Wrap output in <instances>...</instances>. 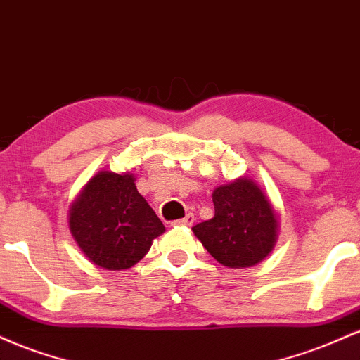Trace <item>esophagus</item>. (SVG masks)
<instances>
[{
  "mask_svg": "<svg viewBox=\"0 0 360 360\" xmlns=\"http://www.w3.org/2000/svg\"><path fill=\"white\" fill-rule=\"evenodd\" d=\"M193 223H194V214H193V213H188V214H186V217L183 218V220L172 221V225H188V226H191Z\"/></svg>",
  "mask_w": 360,
  "mask_h": 360,
  "instance_id": "obj_1",
  "label": "esophagus"
}]
</instances>
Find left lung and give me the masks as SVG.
I'll return each mask as SVG.
<instances>
[{"instance_id": "1", "label": "left lung", "mask_w": 360, "mask_h": 360, "mask_svg": "<svg viewBox=\"0 0 360 360\" xmlns=\"http://www.w3.org/2000/svg\"><path fill=\"white\" fill-rule=\"evenodd\" d=\"M214 217L193 232L218 262L232 269L252 267L278 240V214L262 189L240 177L213 191Z\"/></svg>"}]
</instances>
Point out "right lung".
<instances>
[{"label":"right lung","instance_id":"obj_1","mask_svg":"<svg viewBox=\"0 0 360 360\" xmlns=\"http://www.w3.org/2000/svg\"><path fill=\"white\" fill-rule=\"evenodd\" d=\"M69 229L82 254L108 271L135 266L164 233V225L137 191L130 172L91 177L69 210Z\"/></svg>","mask_w":360,"mask_h":360}]
</instances>
